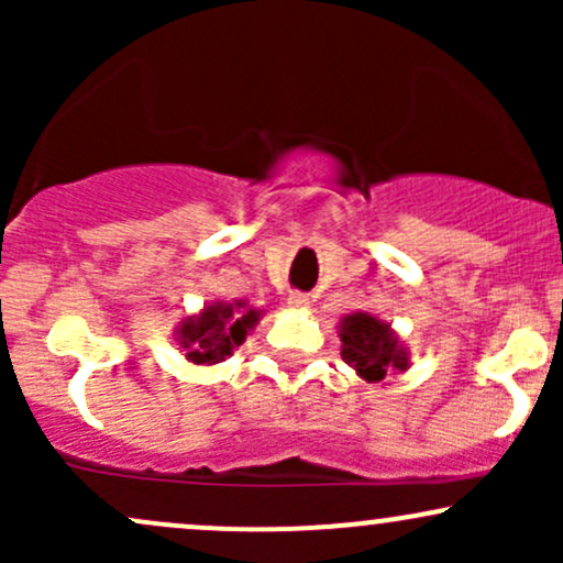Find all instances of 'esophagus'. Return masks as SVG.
I'll use <instances>...</instances> for the list:
<instances>
[{"mask_svg":"<svg viewBox=\"0 0 563 563\" xmlns=\"http://www.w3.org/2000/svg\"><path fill=\"white\" fill-rule=\"evenodd\" d=\"M288 307L296 309V312H301V309L309 307V296L307 294H290L288 296Z\"/></svg>","mask_w":563,"mask_h":563,"instance_id":"34e87169","label":"esophagus"}]
</instances>
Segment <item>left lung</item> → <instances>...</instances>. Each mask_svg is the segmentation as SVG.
Wrapping results in <instances>:
<instances>
[{
    "label": "left lung",
    "instance_id": "1",
    "mask_svg": "<svg viewBox=\"0 0 563 563\" xmlns=\"http://www.w3.org/2000/svg\"><path fill=\"white\" fill-rule=\"evenodd\" d=\"M341 360L357 371L367 384H380L394 373H405L410 367V354L389 322L378 320L371 312L344 314L339 322Z\"/></svg>",
    "mask_w": 563,
    "mask_h": 563
}]
</instances>
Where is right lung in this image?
Listing matches in <instances>:
<instances>
[{
    "label": "right lung",
    "instance_id": "add662e5",
    "mask_svg": "<svg viewBox=\"0 0 563 563\" xmlns=\"http://www.w3.org/2000/svg\"><path fill=\"white\" fill-rule=\"evenodd\" d=\"M262 309L241 301L206 303L198 314H190L177 325V344L185 352L187 363L217 365L228 360L245 335L256 328Z\"/></svg>",
    "mask_w": 563,
    "mask_h": 563
}]
</instances>
